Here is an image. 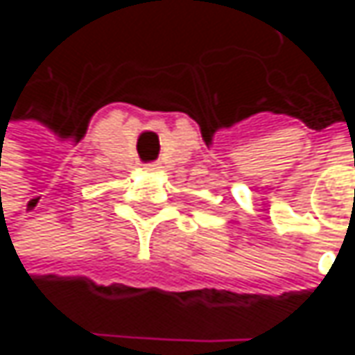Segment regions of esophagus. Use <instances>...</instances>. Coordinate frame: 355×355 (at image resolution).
I'll return each mask as SVG.
<instances>
[{
	"label": "esophagus",
	"mask_w": 355,
	"mask_h": 355,
	"mask_svg": "<svg viewBox=\"0 0 355 355\" xmlns=\"http://www.w3.org/2000/svg\"><path fill=\"white\" fill-rule=\"evenodd\" d=\"M146 168H148V171H158L160 164H158V162H152V164H146Z\"/></svg>",
	"instance_id": "1"
}]
</instances>
